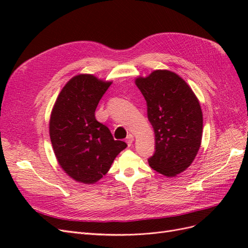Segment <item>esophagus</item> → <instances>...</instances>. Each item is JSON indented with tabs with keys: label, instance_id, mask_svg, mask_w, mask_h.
Returning <instances> with one entry per match:
<instances>
[{
	"label": "esophagus",
	"instance_id": "esophagus-1",
	"mask_svg": "<svg viewBox=\"0 0 248 248\" xmlns=\"http://www.w3.org/2000/svg\"><path fill=\"white\" fill-rule=\"evenodd\" d=\"M132 141H133V136L129 133L126 138V142H127V145H128V147H130L132 145Z\"/></svg>",
	"mask_w": 248,
	"mask_h": 248
}]
</instances>
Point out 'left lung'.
<instances>
[{
  "mask_svg": "<svg viewBox=\"0 0 248 248\" xmlns=\"http://www.w3.org/2000/svg\"><path fill=\"white\" fill-rule=\"evenodd\" d=\"M136 85L147 102V115L155 133V152L149 166L175 177L188 168L199 152L202 114L192 90L178 74L155 70Z\"/></svg>",
  "mask_w": 248,
  "mask_h": 248,
  "instance_id": "8db88e82",
  "label": "left lung"
}]
</instances>
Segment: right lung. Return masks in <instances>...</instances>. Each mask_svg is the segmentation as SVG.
I'll return each instance as SVG.
<instances>
[{
	"mask_svg": "<svg viewBox=\"0 0 248 248\" xmlns=\"http://www.w3.org/2000/svg\"><path fill=\"white\" fill-rule=\"evenodd\" d=\"M111 81L92 74L72 78L60 92L49 120V136L60 167L76 181L93 184L107 174L125 141L115 140L95 110Z\"/></svg>",
	"mask_w": 248,
	"mask_h": 248,
	"instance_id": "obj_1",
	"label": "right lung"
}]
</instances>
